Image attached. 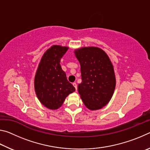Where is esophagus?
I'll use <instances>...</instances> for the list:
<instances>
[{"label":"esophagus","instance_id":"obj_1","mask_svg":"<svg viewBox=\"0 0 150 150\" xmlns=\"http://www.w3.org/2000/svg\"><path fill=\"white\" fill-rule=\"evenodd\" d=\"M73 85L74 86L75 88V89H76V91H77V83H73Z\"/></svg>","mask_w":150,"mask_h":150}]
</instances>
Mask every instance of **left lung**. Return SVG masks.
<instances>
[{"label": "left lung", "instance_id": "obj_1", "mask_svg": "<svg viewBox=\"0 0 150 150\" xmlns=\"http://www.w3.org/2000/svg\"><path fill=\"white\" fill-rule=\"evenodd\" d=\"M81 65L82 82L78 92L90 110L106 105L112 96L116 78L112 64L106 53L96 47H82L75 51Z\"/></svg>", "mask_w": 150, "mask_h": 150}]
</instances>
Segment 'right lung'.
<instances>
[{"mask_svg":"<svg viewBox=\"0 0 150 150\" xmlns=\"http://www.w3.org/2000/svg\"><path fill=\"white\" fill-rule=\"evenodd\" d=\"M67 47L53 45L44 53L35 73L34 87L36 95L43 105L55 110L63 105L75 87L67 79L60 61Z\"/></svg>","mask_w":150,"mask_h":150,"instance_id":"right-lung-1","label":"right lung"}]
</instances>
